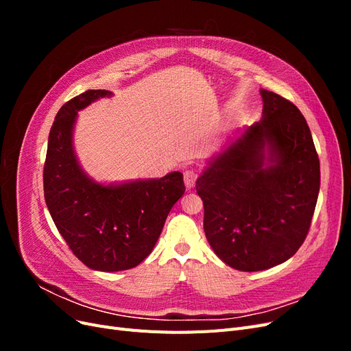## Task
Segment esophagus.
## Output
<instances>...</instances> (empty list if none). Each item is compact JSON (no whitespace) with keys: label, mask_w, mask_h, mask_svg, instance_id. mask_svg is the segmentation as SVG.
Returning a JSON list of instances; mask_svg holds the SVG:
<instances>
[{"label":"esophagus","mask_w":351,"mask_h":351,"mask_svg":"<svg viewBox=\"0 0 351 351\" xmlns=\"http://www.w3.org/2000/svg\"><path fill=\"white\" fill-rule=\"evenodd\" d=\"M197 180V173L195 171V169H187V171L184 173V184L187 189H192L196 183Z\"/></svg>","instance_id":"34e87169"}]
</instances>
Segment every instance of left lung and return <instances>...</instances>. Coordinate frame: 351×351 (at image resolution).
Wrapping results in <instances>:
<instances>
[{
  "label": "left lung",
  "instance_id": "left-lung-1",
  "mask_svg": "<svg viewBox=\"0 0 351 351\" xmlns=\"http://www.w3.org/2000/svg\"><path fill=\"white\" fill-rule=\"evenodd\" d=\"M261 95L262 120L212 159L196 182L210 247L244 272L272 268L300 249L321 186L303 114L278 93Z\"/></svg>",
  "mask_w": 351,
  "mask_h": 351
}]
</instances>
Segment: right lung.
Here are the masks:
<instances>
[{
    "label": "right lung",
    "mask_w": 351,
    "mask_h": 351,
    "mask_svg": "<svg viewBox=\"0 0 351 351\" xmlns=\"http://www.w3.org/2000/svg\"><path fill=\"white\" fill-rule=\"evenodd\" d=\"M110 90H86L66 102L52 123L44 165V193L52 221L88 268L117 272L149 256L165 219L184 193L183 174L104 186L83 173L73 151L77 111Z\"/></svg>",
    "instance_id": "obj_1"
}]
</instances>
